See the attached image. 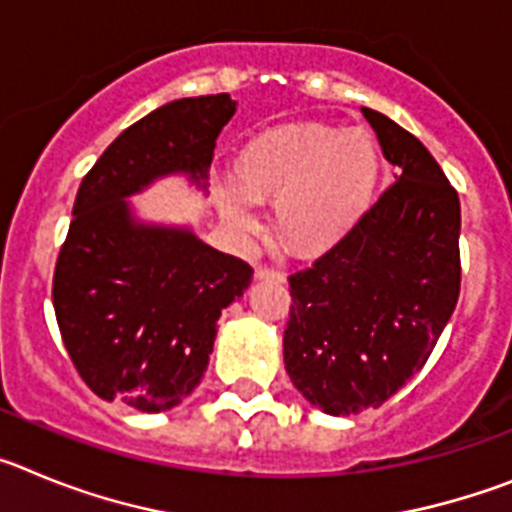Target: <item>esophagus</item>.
Listing matches in <instances>:
<instances>
[{
  "label": "esophagus",
  "instance_id": "obj_1",
  "mask_svg": "<svg viewBox=\"0 0 512 512\" xmlns=\"http://www.w3.org/2000/svg\"><path fill=\"white\" fill-rule=\"evenodd\" d=\"M256 277H259V279H271V282H284L282 271L274 269V266H269V264L256 266Z\"/></svg>",
  "mask_w": 512,
  "mask_h": 512
}]
</instances>
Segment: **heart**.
Here are the masks:
<instances>
[{"instance_id":"1","label":"heart","mask_w":512,"mask_h":512,"mask_svg":"<svg viewBox=\"0 0 512 512\" xmlns=\"http://www.w3.org/2000/svg\"><path fill=\"white\" fill-rule=\"evenodd\" d=\"M235 179L251 200L277 202L287 243L320 251L346 235L372 202L379 151L361 130L295 122L253 138L235 161ZM220 210L235 230H256V217L235 192H220Z\"/></svg>"}]
</instances>
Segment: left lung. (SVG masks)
<instances>
[{
  "instance_id": "8db88e82",
  "label": "left lung",
  "mask_w": 512,
  "mask_h": 512,
  "mask_svg": "<svg viewBox=\"0 0 512 512\" xmlns=\"http://www.w3.org/2000/svg\"><path fill=\"white\" fill-rule=\"evenodd\" d=\"M397 179L346 235L289 274L284 366L330 415L379 408L423 369L461 289L459 194L428 148L361 107Z\"/></svg>"
}]
</instances>
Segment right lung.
Segmentation results:
<instances>
[{
    "mask_svg": "<svg viewBox=\"0 0 512 512\" xmlns=\"http://www.w3.org/2000/svg\"><path fill=\"white\" fill-rule=\"evenodd\" d=\"M235 112L228 94L176 99L133 122L84 176L53 271V310L89 390L161 413L200 384L217 318L253 269L189 230L133 223L125 197L156 176L205 179Z\"/></svg>",
    "mask_w": 512,
    "mask_h": 512,
    "instance_id": "right-lung-1",
    "label": "right lung"
}]
</instances>
